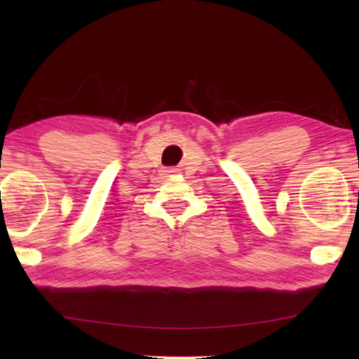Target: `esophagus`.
<instances>
[{"label":"esophagus","instance_id":"esophagus-1","mask_svg":"<svg viewBox=\"0 0 359 359\" xmlns=\"http://www.w3.org/2000/svg\"><path fill=\"white\" fill-rule=\"evenodd\" d=\"M177 172H179L177 169H174V168H172V169H168V171H166V174H171V175H172V174H177Z\"/></svg>","mask_w":359,"mask_h":359}]
</instances>
